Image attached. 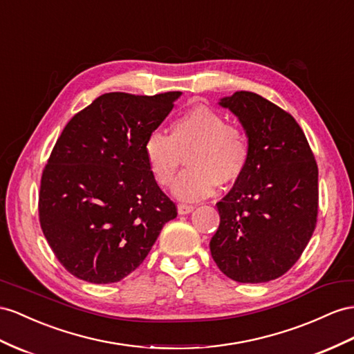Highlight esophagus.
I'll return each instance as SVG.
<instances>
[{
    "mask_svg": "<svg viewBox=\"0 0 354 354\" xmlns=\"http://www.w3.org/2000/svg\"><path fill=\"white\" fill-rule=\"evenodd\" d=\"M194 211V206L193 205H187V203H179L178 205V214L179 215H187L189 212Z\"/></svg>",
    "mask_w": 354,
    "mask_h": 354,
    "instance_id": "esophagus-1",
    "label": "esophagus"
}]
</instances>
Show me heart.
<instances>
[{"label":"heart","mask_w":354,"mask_h":354,"mask_svg":"<svg viewBox=\"0 0 354 354\" xmlns=\"http://www.w3.org/2000/svg\"><path fill=\"white\" fill-rule=\"evenodd\" d=\"M149 171L161 187H171L187 158L174 193L180 201H198L214 193L216 184L227 187L243 175L250 158L245 133L227 124L209 107L196 106L170 125V136L151 133L143 143Z\"/></svg>","instance_id":"obj_1"}]
</instances>
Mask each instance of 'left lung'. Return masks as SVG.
I'll return each instance as SVG.
<instances>
[{
    "mask_svg": "<svg viewBox=\"0 0 354 354\" xmlns=\"http://www.w3.org/2000/svg\"><path fill=\"white\" fill-rule=\"evenodd\" d=\"M248 138L243 175L216 203L212 259L238 283H268L292 268L310 242L319 212V169L295 118L269 100L238 91L220 100Z\"/></svg>",
    "mask_w": 354,
    "mask_h": 354,
    "instance_id": "8db88e82",
    "label": "left lung"
}]
</instances>
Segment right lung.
Here are the masks:
<instances>
[{"label":"right lung","instance_id":"right-lung-1","mask_svg":"<svg viewBox=\"0 0 354 354\" xmlns=\"http://www.w3.org/2000/svg\"><path fill=\"white\" fill-rule=\"evenodd\" d=\"M179 91L107 93L62 130L43 170L39 218L71 275L118 283L140 266L176 206L149 171L143 143L174 109Z\"/></svg>","mask_w":354,"mask_h":354}]
</instances>
